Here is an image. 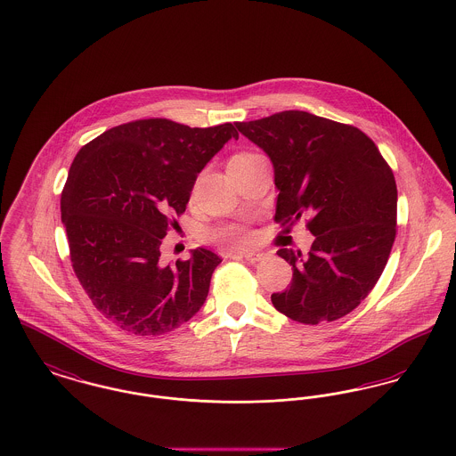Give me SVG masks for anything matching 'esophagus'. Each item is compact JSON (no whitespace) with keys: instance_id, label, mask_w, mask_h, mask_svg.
Masks as SVG:
<instances>
[{"instance_id":"34e87169","label":"esophagus","mask_w":456,"mask_h":456,"mask_svg":"<svg viewBox=\"0 0 456 456\" xmlns=\"http://www.w3.org/2000/svg\"><path fill=\"white\" fill-rule=\"evenodd\" d=\"M230 257H233V259L241 257V259H245V261H248V263H257V261H263L264 254H261V252H245V254L232 252V254H230Z\"/></svg>"}]
</instances>
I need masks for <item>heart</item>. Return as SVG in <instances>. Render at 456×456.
<instances>
[{
    "mask_svg": "<svg viewBox=\"0 0 456 456\" xmlns=\"http://www.w3.org/2000/svg\"><path fill=\"white\" fill-rule=\"evenodd\" d=\"M257 154L254 152H240L237 154L232 163H240V161H247L250 158H254ZM216 237L219 240H223L226 245H232V247H243L247 243H250V233L245 226H240V224H228V226H223L216 232Z\"/></svg>",
    "mask_w": 456,
    "mask_h": 456,
    "instance_id": "heart-1",
    "label": "heart"
}]
</instances>
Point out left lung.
Returning a JSON list of instances; mask_svg holds the SVG:
<instances>
[{
    "instance_id": "8db88e82",
    "label": "left lung",
    "mask_w": 456,
    "mask_h": 456,
    "mask_svg": "<svg viewBox=\"0 0 456 456\" xmlns=\"http://www.w3.org/2000/svg\"><path fill=\"white\" fill-rule=\"evenodd\" d=\"M274 167V221L309 216L311 250L280 248L289 288L273 293L276 311L304 324L354 311L383 274L396 235V182L379 149L357 126L281 111L237 123Z\"/></svg>"
}]
</instances>
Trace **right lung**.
<instances>
[{
  "label": "right lung",
  "mask_w": 456,
  "mask_h": 456,
  "mask_svg": "<svg viewBox=\"0 0 456 456\" xmlns=\"http://www.w3.org/2000/svg\"><path fill=\"white\" fill-rule=\"evenodd\" d=\"M230 139H239L232 123L191 128L149 118L106 130L75 156L61 192L73 271L123 331L165 335L204 305L221 257L195 248L189 261L163 265L159 247L197 175Z\"/></svg>",
  "instance_id": "1"
}]
</instances>
